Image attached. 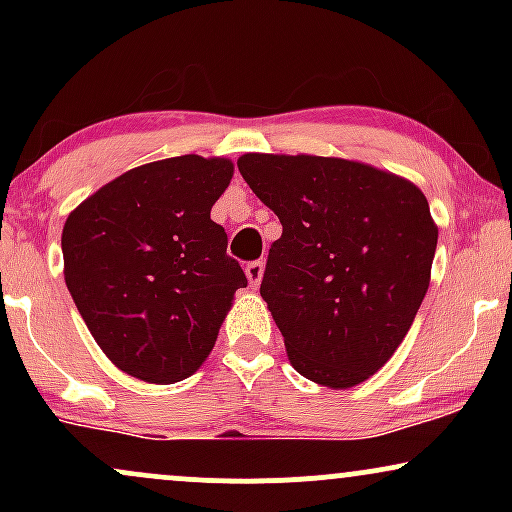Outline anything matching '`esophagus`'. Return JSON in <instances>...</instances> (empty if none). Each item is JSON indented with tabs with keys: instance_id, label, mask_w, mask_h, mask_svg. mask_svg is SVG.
<instances>
[{
	"instance_id": "esophagus-1",
	"label": "esophagus",
	"mask_w": 512,
	"mask_h": 512,
	"mask_svg": "<svg viewBox=\"0 0 512 512\" xmlns=\"http://www.w3.org/2000/svg\"><path fill=\"white\" fill-rule=\"evenodd\" d=\"M245 274H248V281H250L252 289H257L262 281V276H264V262H260V260L248 262L245 264Z\"/></svg>"
}]
</instances>
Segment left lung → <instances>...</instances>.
I'll list each match as a JSON object with an SVG mask.
<instances>
[{
    "label": "left lung",
    "instance_id": "obj_1",
    "mask_svg": "<svg viewBox=\"0 0 512 512\" xmlns=\"http://www.w3.org/2000/svg\"><path fill=\"white\" fill-rule=\"evenodd\" d=\"M279 216L260 286L291 366L346 390L390 361L431 284L438 226L414 182L334 156L245 154Z\"/></svg>",
    "mask_w": 512,
    "mask_h": 512
}]
</instances>
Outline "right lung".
I'll return each instance as SVG.
<instances>
[{"mask_svg":"<svg viewBox=\"0 0 512 512\" xmlns=\"http://www.w3.org/2000/svg\"><path fill=\"white\" fill-rule=\"evenodd\" d=\"M231 178L228 158H163L110 180L64 221L67 289L122 373L178 383L214 349L233 296L248 286L211 221Z\"/></svg>","mask_w":512,"mask_h":512,"instance_id":"obj_1","label":"right lung"}]
</instances>
